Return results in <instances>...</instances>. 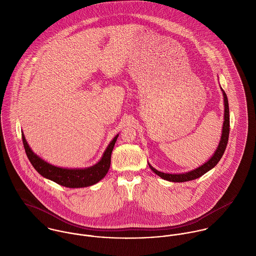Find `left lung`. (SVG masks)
<instances>
[{"label":"left lung","mask_w":256,"mask_h":256,"mask_svg":"<svg viewBox=\"0 0 256 256\" xmlns=\"http://www.w3.org/2000/svg\"><path fill=\"white\" fill-rule=\"evenodd\" d=\"M222 94H224V125H222V137H220V141L219 146L216 150L215 154H213V156L207 162H205L203 166H201L200 168L191 170L189 172L186 174H164V172H160L158 170H156V168H154L150 164H148V166L150 168V170L158 174V176H160L162 180H168V182H189V180H196L200 176H202L203 174H205L207 172H209L210 170H212L218 162L222 158L224 150L228 145V135H230V110H228V98L226 92L222 90Z\"/></svg>","instance_id":"8db88e82"}]
</instances>
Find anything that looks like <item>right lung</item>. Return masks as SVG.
Returning <instances> with one entry per match:
<instances>
[{"label":"right lung","mask_w":256,"mask_h":256,"mask_svg":"<svg viewBox=\"0 0 256 256\" xmlns=\"http://www.w3.org/2000/svg\"><path fill=\"white\" fill-rule=\"evenodd\" d=\"M22 143H24L26 156L39 174L62 186L69 187V188H78V187H86V186L94 185L106 176L110 168L111 152L118 135L115 136L114 139L110 142L102 160L96 164L84 170L61 168H57L47 164L46 162L41 160L39 156H37L36 154L32 150L28 142L26 141L24 133H22Z\"/></svg>","instance_id":"obj_1"}]
</instances>
